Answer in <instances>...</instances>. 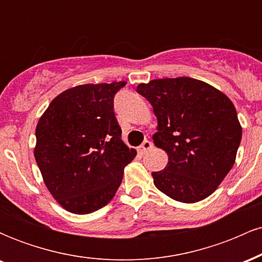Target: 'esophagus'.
<instances>
[{
    "label": "esophagus",
    "mask_w": 262,
    "mask_h": 262,
    "mask_svg": "<svg viewBox=\"0 0 262 262\" xmlns=\"http://www.w3.org/2000/svg\"><path fill=\"white\" fill-rule=\"evenodd\" d=\"M150 149H152V143L150 140H144L143 144L139 146V151L141 154H144V152L149 151Z\"/></svg>",
    "instance_id": "34e87169"
}]
</instances>
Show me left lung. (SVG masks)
Returning a JSON list of instances; mask_svg holds the SVG:
<instances>
[{"instance_id":"left-lung-1","label":"left lung","mask_w":262,"mask_h":262,"mask_svg":"<svg viewBox=\"0 0 262 262\" xmlns=\"http://www.w3.org/2000/svg\"><path fill=\"white\" fill-rule=\"evenodd\" d=\"M137 92L152 106L158 133L152 139L169 155L154 185L172 200L207 198L233 167L242 140L235 107L224 93L191 77L152 80Z\"/></svg>"}]
</instances>
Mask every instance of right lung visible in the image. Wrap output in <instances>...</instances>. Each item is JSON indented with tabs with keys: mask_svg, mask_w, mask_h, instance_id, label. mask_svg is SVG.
I'll list each match as a JSON object with an SVG mask.
<instances>
[{
	"mask_svg": "<svg viewBox=\"0 0 262 262\" xmlns=\"http://www.w3.org/2000/svg\"><path fill=\"white\" fill-rule=\"evenodd\" d=\"M124 81L69 89L50 102L35 128V161L53 197L76 214L102 208L137 155L123 143L114 96Z\"/></svg>",
	"mask_w": 262,
	"mask_h": 262,
	"instance_id": "1",
	"label": "right lung"
}]
</instances>
